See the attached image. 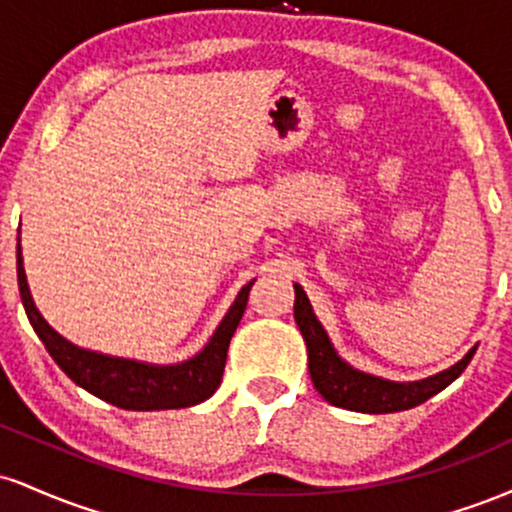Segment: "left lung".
I'll list each match as a JSON object with an SVG mask.
<instances>
[{
  "label": "left lung",
  "mask_w": 512,
  "mask_h": 512,
  "mask_svg": "<svg viewBox=\"0 0 512 512\" xmlns=\"http://www.w3.org/2000/svg\"><path fill=\"white\" fill-rule=\"evenodd\" d=\"M293 289H296L293 317H296L298 330H301L305 346H308L310 378H313L315 390L334 407L363 411V414H390V411H402L416 407V404H424L428 397L445 390L467 368L474 351H477L472 349L457 366L443 370L433 378L419 380V383H390V380L358 373V370L346 366L342 358L337 356V351L332 349L330 339H327L313 308H310L305 291L298 284Z\"/></svg>",
  "instance_id": "1"
}]
</instances>
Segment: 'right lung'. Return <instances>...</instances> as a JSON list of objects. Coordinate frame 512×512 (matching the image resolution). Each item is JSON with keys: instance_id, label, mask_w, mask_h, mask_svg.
<instances>
[{"instance_id": "right-lung-1", "label": "right lung", "mask_w": 512, "mask_h": 512, "mask_svg": "<svg viewBox=\"0 0 512 512\" xmlns=\"http://www.w3.org/2000/svg\"><path fill=\"white\" fill-rule=\"evenodd\" d=\"M16 274H19V291L23 308H26L28 322L33 325L40 342L45 344L48 354L55 358L76 385L84 387L91 395L105 399L120 409L132 411H154V409H180L192 407V404L204 402L221 385L223 368H226L228 344H231L233 332H236L240 317L248 305L250 289L255 281L243 286L238 293L236 303L231 305L228 315L216 330L211 342L204 351L190 361L178 363V366H149V363L127 361V358H113L86 351L74 346L72 342L60 337L43 315L35 308L31 291L26 284V272H23L21 245L16 252Z\"/></svg>"}]
</instances>
